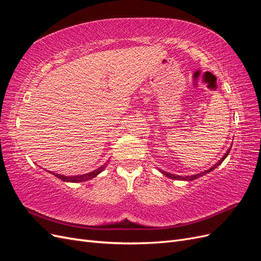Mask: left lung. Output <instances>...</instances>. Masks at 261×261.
<instances>
[{"instance_id":"obj_1","label":"left lung","mask_w":261,"mask_h":261,"mask_svg":"<svg viewBox=\"0 0 261 261\" xmlns=\"http://www.w3.org/2000/svg\"><path fill=\"white\" fill-rule=\"evenodd\" d=\"M230 150L231 149H228L227 151H226V153L221 158V160H219V162H217L215 165H213V167H211L209 170H206V171H203V172H201V173H198V174H195V175H192V176H179V175H174V174H171V173H169V172H165V171H162V170H159L163 175H165V176H168L169 178H172V179H181V180H194V179H196V178H198V177H200V176H202V175H206L207 173H209V172H211V171H213L215 169H217L219 165L222 163L223 161H224V159L227 156V154H228V152H230Z\"/></svg>"}]
</instances>
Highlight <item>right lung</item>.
Masks as SVG:
<instances>
[{"label": "right lung", "instance_id": "add662e5", "mask_svg": "<svg viewBox=\"0 0 261 261\" xmlns=\"http://www.w3.org/2000/svg\"><path fill=\"white\" fill-rule=\"evenodd\" d=\"M107 167V163L101 165V167L97 170H94L90 173H87V174H83V175H75V176H65V175H62V174H58V173H52V172H49L51 173V174H53L54 176H57L58 178L62 179L63 181H70V183H81V181H86L88 179H91L93 177H96L98 174H100V173L103 171Z\"/></svg>", "mask_w": 261, "mask_h": 261}]
</instances>
